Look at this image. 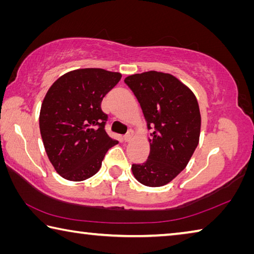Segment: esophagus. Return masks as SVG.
Segmentation results:
<instances>
[{
    "label": "esophagus",
    "mask_w": 254,
    "mask_h": 254,
    "mask_svg": "<svg viewBox=\"0 0 254 254\" xmlns=\"http://www.w3.org/2000/svg\"><path fill=\"white\" fill-rule=\"evenodd\" d=\"M132 136H133V133H132V131H128V132L127 133V134L123 136V139H124V141H126V142H128V141H131Z\"/></svg>",
    "instance_id": "34e87169"
}]
</instances>
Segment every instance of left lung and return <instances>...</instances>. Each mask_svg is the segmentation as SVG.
Listing matches in <instances>:
<instances>
[{
  "instance_id": "obj_1",
  "label": "left lung",
  "mask_w": 254,
  "mask_h": 254,
  "mask_svg": "<svg viewBox=\"0 0 254 254\" xmlns=\"http://www.w3.org/2000/svg\"><path fill=\"white\" fill-rule=\"evenodd\" d=\"M139 101L151 133L150 154L132 172L146 187H162L186 169L199 144L201 115L188 86L168 73L150 71L124 79Z\"/></svg>"
}]
</instances>
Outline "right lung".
I'll use <instances>...</instances> for the list:
<instances>
[{
  "label": "right lung",
  "instance_id": "obj_1",
  "mask_svg": "<svg viewBox=\"0 0 254 254\" xmlns=\"http://www.w3.org/2000/svg\"><path fill=\"white\" fill-rule=\"evenodd\" d=\"M121 73L81 68L55 81L43 100L40 131L51 163L62 178L83 181L99 171L108 150L118 144L105 131L101 103Z\"/></svg>",
  "mask_w": 254,
  "mask_h": 254
}]
</instances>
